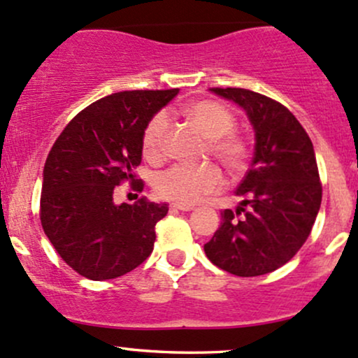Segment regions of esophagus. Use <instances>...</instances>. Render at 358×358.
Here are the masks:
<instances>
[{
    "label": "esophagus",
    "instance_id": "34e87169",
    "mask_svg": "<svg viewBox=\"0 0 358 358\" xmlns=\"http://www.w3.org/2000/svg\"><path fill=\"white\" fill-rule=\"evenodd\" d=\"M171 209L182 210V213H189V210H192L194 208H192V206H183V204H176V202H173Z\"/></svg>",
    "mask_w": 358,
    "mask_h": 358
}]
</instances>
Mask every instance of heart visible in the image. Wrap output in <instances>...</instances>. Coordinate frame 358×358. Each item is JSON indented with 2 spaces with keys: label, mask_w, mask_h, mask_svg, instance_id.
Masks as SVG:
<instances>
[{
  "label": "heart",
  "mask_w": 358,
  "mask_h": 358,
  "mask_svg": "<svg viewBox=\"0 0 358 358\" xmlns=\"http://www.w3.org/2000/svg\"><path fill=\"white\" fill-rule=\"evenodd\" d=\"M183 113L192 125L210 141V152L229 173H236L243 168L247 149L245 144L231 134L235 130V116L227 108L214 101H199L187 106ZM166 127V115L159 113L150 120L144 131V154L150 159H159L163 156ZM221 185L223 175L214 164H175L156 178L157 194L183 206L197 204L201 199L216 192Z\"/></svg>",
  "instance_id": "obj_1"
}]
</instances>
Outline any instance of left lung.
Instances as JSON below:
<instances>
[{
	"mask_svg": "<svg viewBox=\"0 0 358 358\" xmlns=\"http://www.w3.org/2000/svg\"><path fill=\"white\" fill-rule=\"evenodd\" d=\"M209 90L245 111L255 145L250 169L235 190L242 202L235 213H221L204 252L235 276H261L287 264L314 227L322 199L314 148L283 104L247 89Z\"/></svg>",
	"mask_w": 358,
	"mask_h": 358,
	"instance_id": "1",
	"label": "left lung"
}]
</instances>
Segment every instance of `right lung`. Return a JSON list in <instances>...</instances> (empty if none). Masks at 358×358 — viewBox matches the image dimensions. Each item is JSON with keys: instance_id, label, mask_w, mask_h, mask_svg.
Segmentation results:
<instances>
[{"instance_id": "right-lung-1", "label": "right lung", "mask_w": 358, "mask_h": 358, "mask_svg": "<svg viewBox=\"0 0 358 358\" xmlns=\"http://www.w3.org/2000/svg\"><path fill=\"white\" fill-rule=\"evenodd\" d=\"M178 94L123 90L78 113L56 138L43 171L41 223L59 257L94 281L130 273L154 248V227L168 204L138 199L115 204L113 192L134 178L149 122Z\"/></svg>"}]
</instances>
